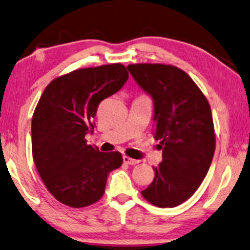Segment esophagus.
Returning a JSON list of instances; mask_svg holds the SVG:
<instances>
[{
	"label": "esophagus",
	"instance_id": "esophagus-1",
	"mask_svg": "<svg viewBox=\"0 0 250 250\" xmlns=\"http://www.w3.org/2000/svg\"><path fill=\"white\" fill-rule=\"evenodd\" d=\"M123 160H124V163L127 164V165H136V164L140 163V160L129 158V157H127V156L123 157Z\"/></svg>",
	"mask_w": 250,
	"mask_h": 250
}]
</instances>
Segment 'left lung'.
<instances>
[{"label": "left lung", "instance_id": "8db88e82", "mask_svg": "<svg viewBox=\"0 0 250 250\" xmlns=\"http://www.w3.org/2000/svg\"><path fill=\"white\" fill-rule=\"evenodd\" d=\"M136 84L153 102V138L160 140L163 162L152 183L141 191L155 206L175 207L196 192L215 151L211 110L207 99L180 68L160 63L129 64Z\"/></svg>", "mask_w": 250, "mask_h": 250}]
</instances>
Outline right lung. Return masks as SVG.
<instances>
[{"instance_id":"add662e5","label":"right lung","mask_w":250,"mask_h":250,"mask_svg":"<svg viewBox=\"0 0 250 250\" xmlns=\"http://www.w3.org/2000/svg\"><path fill=\"white\" fill-rule=\"evenodd\" d=\"M128 80L122 63L77 69L53 80L32 119V150L37 172L60 203L81 208L104 196L111 170L122 166L118 151L100 152L87 145L99 104Z\"/></svg>"}]
</instances>
